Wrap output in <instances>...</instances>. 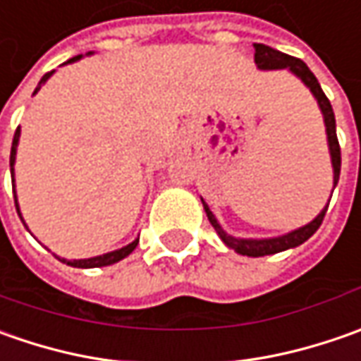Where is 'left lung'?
I'll use <instances>...</instances> for the list:
<instances>
[{
    "label": "left lung",
    "instance_id": "obj_1",
    "mask_svg": "<svg viewBox=\"0 0 361 361\" xmlns=\"http://www.w3.org/2000/svg\"><path fill=\"white\" fill-rule=\"evenodd\" d=\"M255 48V63L259 70H283L287 68L291 74L295 76L312 90L313 98L317 100L319 104V110L324 114V122H326V132H327V146H329V154H331V166H334V188L340 180V169H341V150L340 142H338V134H336V116H334V110H331V104L327 100V96L322 90L317 78L313 76V72L305 66V62H301L299 58H293V56H287L279 49H273L265 44H253ZM202 201V199H201ZM202 207H204V213L209 216L211 225L215 227L216 235L223 239V243L235 249L239 255L247 257H263V255H273V253H281L285 249H293L301 243H305L310 237H312L315 231L319 229L324 216H326V209L319 213V215L313 219L312 223H307L305 227H299V229L291 231L287 235H281V237H273V239H237V237H231L227 235L223 227L219 225V221L213 215V211L209 209V204L202 201Z\"/></svg>",
    "mask_w": 361,
    "mask_h": 361
}]
</instances>
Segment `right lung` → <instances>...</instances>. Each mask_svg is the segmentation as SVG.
<instances>
[{
    "label": "right lung",
    "mask_w": 361,
    "mask_h": 361,
    "mask_svg": "<svg viewBox=\"0 0 361 361\" xmlns=\"http://www.w3.org/2000/svg\"><path fill=\"white\" fill-rule=\"evenodd\" d=\"M92 54V51H90ZM82 56H74V58H70L66 63H72L80 60ZM54 74V70L48 72L46 76L39 80V84H37V88L34 90V96L39 92V88L46 84V80ZM18 142H20V126H18V130L13 134V142H11V154H9V169H11V187L16 188V183H13V164H16V150H18ZM13 199H16V209H18V215L21 219L20 213V204H18V197H16V190H13ZM25 225V223H23ZM136 245H138V239H134L130 245H126V247H122V249H116V251H110V253H104V255H98V257H90V259H74V261H68V259H60L63 261L66 265H70V267H80V269H92V267H106V265H112V263H118L120 259H124V257H128L136 249Z\"/></svg>",
    "instance_id": "1"
}]
</instances>
